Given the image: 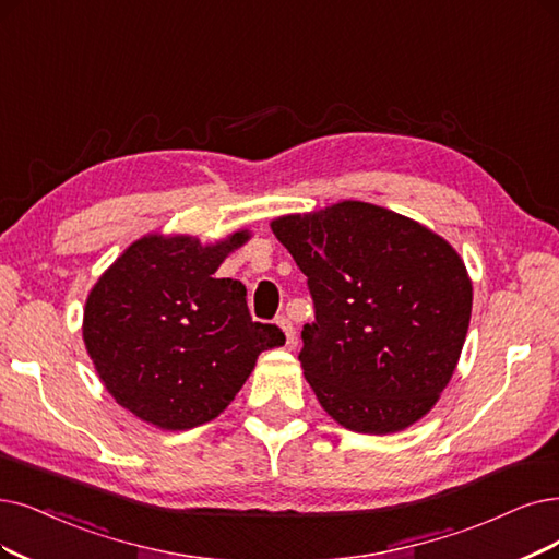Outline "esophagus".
I'll return each instance as SVG.
<instances>
[{"instance_id": "1", "label": "esophagus", "mask_w": 559, "mask_h": 559, "mask_svg": "<svg viewBox=\"0 0 559 559\" xmlns=\"http://www.w3.org/2000/svg\"><path fill=\"white\" fill-rule=\"evenodd\" d=\"M278 326L283 329V334H285L287 345H293V343H295V326H293V322L287 320L285 316H281V318H278Z\"/></svg>"}]
</instances>
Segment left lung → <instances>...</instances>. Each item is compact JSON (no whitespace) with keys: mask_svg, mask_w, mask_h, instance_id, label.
<instances>
[{"mask_svg":"<svg viewBox=\"0 0 559 559\" xmlns=\"http://www.w3.org/2000/svg\"><path fill=\"white\" fill-rule=\"evenodd\" d=\"M308 278L316 322L299 361L341 426L386 436L419 421L456 370L472 316L461 255L421 223L345 200L272 221Z\"/></svg>","mask_w":559,"mask_h":559,"instance_id":"8db88e82","label":"left lung"}]
</instances>
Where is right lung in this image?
Wrapping results in <instances>:
<instances>
[{
	"label": "right lung",
	"instance_id": "add662e5",
	"mask_svg": "<svg viewBox=\"0 0 559 559\" xmlns=\"http://www.w3.org/2000/svg\"><path fill=\"white\" fill-rule=\"evenodd\" d=\"M248 239L147 235L92 287L82 338L110 396L142 421L186 430L216 419L258 355L285 343L276 324L253 322L241 281L214 276Z\"/></svg>",
	"mask_w": 559,
	"mask_h": 559
}]
</instances>
